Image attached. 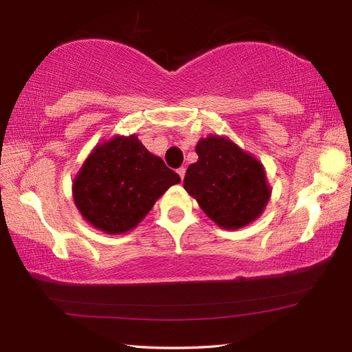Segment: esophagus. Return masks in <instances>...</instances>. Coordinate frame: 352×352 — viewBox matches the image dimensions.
Wrapping results in <instances>:
<instances>
[{
    "mask_svg": "<svg viewBox=\"0 0 352 352\" xmlns=\"http://www.w3.org/2000/svg\"><path fill=\"white\" fill-rule=\"evenodd\" d=\"M177 172H178V175H180L182 180H184V175H186V168H180V169H178Z\"/></svg>",
    "mask_w": 352,
    "mask_h": 352,
    "instance_id": "obj_1",
    "label": "esophagus"
}]
</instances>
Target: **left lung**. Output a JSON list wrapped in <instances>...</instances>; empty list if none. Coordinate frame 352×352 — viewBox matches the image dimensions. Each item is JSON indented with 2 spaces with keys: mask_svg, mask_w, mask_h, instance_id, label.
<instances>
[{
  "mask_svg": "<svg viewBox=\"0 0 352 352\" xmlns=\"http://www.w3.org/2000/svg\"><path fill=\"white\" fill-rule=\"evenodd\" d=\"M198 162L183 186L203 212L223 230H239L265 212L272 189L263 164L226 136L198 140Z\"/></svg>",
  "mask_w": 352,
  "mask_h": 352,
  "instance_id": "left-lung-1",
  "label": "left lung"
}]
</instances>
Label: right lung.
Listing matches in <instances>:
<instances>
[{"label": "right lung", "mask_w": 352, "mask_h": 352, "mask_svg": "<svg viewBox=\"0 0 352 352\" xmlns=\"http://www.w3.org/2000/svg\"><path fill=\"white\" fill-rule=\"evenodd\" d=\"M180 175L142 145L136 134L113 136L96 145L72 183L83 219L107 234L136 228L155 201Z\"/></svg>", "instance_id": "1"}]
</instances>
